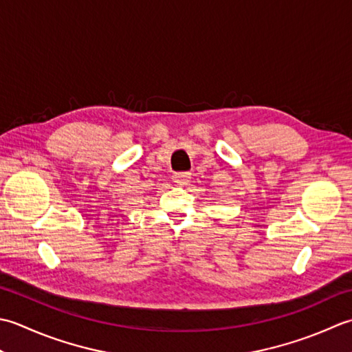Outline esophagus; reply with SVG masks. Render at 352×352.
<instances>
[{"instance_id":"34e87169","label":"esophagus","mask_w":352,"mask_h":352,"mask_svg":"<svg viewBox=\"0 0 352 352\" xmlns=\"http://www.w3.org/2000/svg\"><path fill=\"white\" fill-rule=\"evenodd\" d=\"M190 179H191L190 173H175L173 176V181L177 185H186L190 182Z\"/></svg>"}]
</instances>
